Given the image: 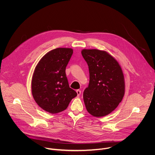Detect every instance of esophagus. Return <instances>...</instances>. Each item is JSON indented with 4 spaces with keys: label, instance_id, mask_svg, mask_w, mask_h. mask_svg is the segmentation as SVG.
Returning a JSON list of instances; mask_svg holds the SVG:
<instances>
[{
    "label": "esophagus",
    "instance_id": "34e87169",
    "mask_svg": "<svg viewBox=\"0 0 155 155\" xmlns=\"http://www.w3.org/2000/svg\"><path fill=\"white\" fill-rule=\"evenodd\" d=\"M77 95L79 96L80 94H81V91L80 90H77Z\"/></svg>",
    "mask_w": 155,
    "mask_h": 155
}]
</instances>
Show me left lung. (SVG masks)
<instances>
[{"label":"left lung","mask_w":155,"mask_h":155,"mask_svg":"<svg viewBox=\"0 0 155 155\" xmlns=\"http://www.w3.org/2000/svg\"><path fill=\"white\" fill-rule=\"evenodd\" d=\"M90 82L83 92L87 111L96 117L107 115L117 107L124 94V79L118 62L106 51L83 50Z\"/></svg>","instance_id":"left-lung-1"}]
</instances>
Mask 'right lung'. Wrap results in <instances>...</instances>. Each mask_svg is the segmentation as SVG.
Returning a JSON list of instances; mask_svg holds the SVG:
<instances>
[{
    "mask_svg": "<svg viewBox=\"0 0 155 155\" xmlns=\"http://www.w3.org/2000/svg\"><path fill=\"white\" fill-rule=\"evenodd\" d=\"M73 54L71 48H58L44 56L35 67L32 93L44 110L57 114L65 110L77 93L69 87L65 68Z\"/></svg>",
    "mask_w": 155,
    "mask_h": 155,
    "instance_id": "obj_1",
    "label": "right lung"
}]
</instances>
